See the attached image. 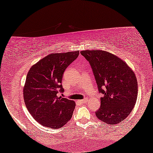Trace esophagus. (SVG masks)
Wrapping results in <instances>:
<instances>
[{
	"instance_id": "obj_1",
	"label": "esophagus",
	"mask_w": 153,
	"mask_h": 153,
	"mask_svg": "<svg viewBox=\"0 0 153 153\" xmlns=\"http://www.w3.org/2000/svg\"><path fill=\"white\" fill-rule=\"evenodd\" d=\"M87 101H88L87 98H85V99H83V100H79V102H81V103H85V102H86Z\"/></svg>"
}]
</instances>
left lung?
Instances as JSON below:
<instances>
[{"label":"left lung","mask_w":153,"mask_h":153,"mask_svg":"<svg viewBox=\"0 0 153 153\" xmlns=\"http://www.w3.org/2000/svg\"><path fill=\"white\" fill-rule=\"evenodd\" d=\"M89 62L97 83L101 106L95 112L102 122L116 125L124 120L134 107L138 83L134 72L114 54L102 50L80 52Z\"/></svg>","instance_id":"left-lung-1"}]
</instances>
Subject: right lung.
I'll return each mask as SVG.
<instances>
[{
    "label": "right lung",
    "mask_w": 153,
    "mask_h": 153,
    "mask_svg": "<svg viewBox=\"0 0 153 153\" xmlns=\"http://www.w3.org/2000/svg\"><path fill=\"white\" fill-rule=\"evenodd\" d=\"M79 51L51 53L31 67L24 88L28 111L39 124L58 129L72 118L75 102L58 96L63 93L62 78L66 68L76 60Z\"/></svg>",
    "instance_id": "add662e5"
}]
</instances>
